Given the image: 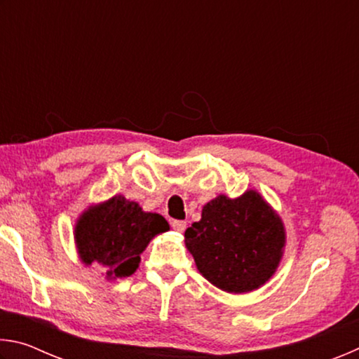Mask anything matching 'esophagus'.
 Segmentation results:
<instances>
[{
    "instance_id": "obj_1",
    "label": "esophagus",
    "mask_w": 359,
    "mask_h": 359,
    "mask_svg": "<svg viewBox=\"0 0 359 359\" xmlns=\"http://www.w3.org/2000/svg\"><path fill=\"white\" fill-rule=\"evenodd\" d=\"M171 226H172L174 231H177V233H184V231L187 229V223L182 222V220H172Z\"/></svg>"
}]
</instances>
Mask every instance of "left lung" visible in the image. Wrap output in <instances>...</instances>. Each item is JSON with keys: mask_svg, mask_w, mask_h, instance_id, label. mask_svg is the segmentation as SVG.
I'll return each mask as SVG.
<instances>
[{"mask_svg": "<svg viewBox=\"0 0 359 359\" xmlns=\"http://www.w3.org/2000/svg\"><path fill=\"white\" fill-rule=\"evenodd\" d=\"M287 233L280 215L257 190L218 194L201 220L185 231V245L201 276L226 293L258 290L276 274Z\"/></svg>", "mask_w": 359, "mask_h": 359, "instance_id": "obj_1", "label": "left lung"}]
</instances>
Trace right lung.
<instances>
[{"mask_svg":"<svg viewBox=\"0 0 359 359\" xmlns=\"http://www.w3.org/2000/svg\"><path fill=\"white\" fill-rule=\"evenodd\" d=\"M166 231L165 217L115 194L82 212L74 224V242L85 266L100 264L107 280H115L135 274L149 242Z\"/></svg>","mask_w":359,"mask_h":359,"instance_id":"add662e5","label":"right lung"}]
</instances>
